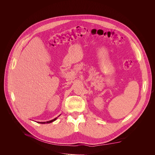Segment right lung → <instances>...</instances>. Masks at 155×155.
Instances as JSON below:
<instances>
[{
    "mask_svg": "<svg viewBox=\"0 0 155 155\" xmlns=\"http://www.w3.org/2000/svg\"><path fill=\"white\" fill-rule=\"evenodd\" d=\"M59 117V116H58ZM58 118V117H56V118H55L54 119H53V120H50V121H45V122H37V123H40V124H45V123H52V122H53L54 121H55L56 119Z\"/></svg>",
    "mask_w": 155,
    "mask_h": 155,
    "instance_id": "right-lung-1",
    "label": "right lung"
}]
</instances>
